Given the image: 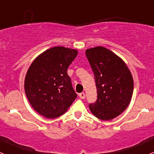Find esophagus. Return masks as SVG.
Masks as SVG:
<instances>
[{
  "instance_id": "obj_1",
  "label": "esophagus",
  "mask_w": 154,
  "mask_h": 154,
  "mask_svg": "<svg viewBox=\"0 0 154 154\" xmlns=\"http://www.w3.org/2000/svg\"><path fill=\"white\" fill-rule=\"evenodd\" d=\"M79 97H80L81 99H84L85 97H86V94H85L84 92H81L79 94Z\"/></svg>"
}]
</instances>
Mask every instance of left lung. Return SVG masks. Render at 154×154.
I'll return each mask as SVG.
<instances>
[{
	"label": "left lung",
	"instance_id": "8db88e82",
	"mask_svg": "<svg viewBox=\"0 0 154 154\" xmlns=\"http://www.w3.org/2000/svg\"><path fill=\"white\" fill-rule=\"evenodd\" d=\"M94 76L97 100L89 103L92 114L103 121L111 120L128 106L133 92V80L125 62L103 47L86 50Z\"/></svg>",
	"mask_w": 154,
	"mask_h": 154
}]
</instances>
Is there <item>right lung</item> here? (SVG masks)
<instances>
[{
	"instance_id": "right-lung-1",
	"label": "right lung",
	"mask_w": 154,
	"mask_h": 154,
	"mask_svg": "<svg viewBox=\"0 0 154 154\" xmlns=\"http://www.w3.org/2000/svg\"><path fill=\"white\" fill-rule=\"evenodd\" d=\"M77 55V50L54 47L38 56L29 68L24 81L26 95L42 116H62L77 97L67 73Z\"/></svg>"
}]
</instances>
